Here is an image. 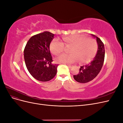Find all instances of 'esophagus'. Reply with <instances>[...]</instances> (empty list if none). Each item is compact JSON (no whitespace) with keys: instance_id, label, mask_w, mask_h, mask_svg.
Wrapping results in <instances>:
<instances>
[{"instance_id":"34e87169","label":"esophagus","mask_w":123,"mask_h":123,"mask_svg":"<svg viewBox=\"0 0 123 123\" xmlns=\"http://www.w3.org/2000/svg\"><path fill=\"white\" fill-rule=\"evenodd\" d=\"M67 66H68V67L70 68H71L72 67V66H71V65H67Z\"/></svg>"}]
</instances>
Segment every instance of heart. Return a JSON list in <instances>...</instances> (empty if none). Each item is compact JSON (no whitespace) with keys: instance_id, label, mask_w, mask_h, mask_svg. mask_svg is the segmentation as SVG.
Wrapping results in <instances>:
<instances>
[{"instance_id":"obj_1","label":"heart","mask_w":123,"mask_h":123,"mask_svg":"<svg viewBox=\"0 0 123 123\" xmlns=\"http://www.w3.org/2000/svg\"><path fill=\"white\" fill-rule=\"evenodd\" d=\"M67 46H72L70 50L71 54H62L56 57L57 62L71 64L79 59L80 62H87L94 57L98 49L96 41L91 38H86L80 35H73L63 38ZM64 43L59 40H55L52 43L51 50L55 54H58L65 50Z\"/></svg>"}]
</instances>
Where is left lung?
<instances>
[{"label": "left lung", "mask_w": 123, "mask_h": 123, "mask_svg": "<svg viewBox=\"0 0 123 123\" xmlns=\"http://www.w3.org/2000/svg\"><path fill=\"white\" fill-rule=\"evenodd\" d=\"M91 36L96 39L98 45L97 53L90 62L81 66L79 73L73 76L74 79L80 83H86L93 80L99 73L104 64L105 58L104 44L98 37L92 34Z\"/></svg>", "instance_id": "8db88e82"}]
</instances>
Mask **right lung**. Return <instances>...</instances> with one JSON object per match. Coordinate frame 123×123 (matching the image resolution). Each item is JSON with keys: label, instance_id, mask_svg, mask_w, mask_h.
Wrapping results in <instances>:
<instances>
[{"label": "right lung", "instance_id": "right-lung-1", "mask_svg": "<svg viewBox=\"0 0 123 123\" xmlns=\"http://www.w3.org/2000/svg\"><path fill=\"white\" fill-rule=\"evenodd\" d=\"M54 34L44 32L33 36L26 44L24 58L27 68L36 80L48 81L57 73L59 65L53 64L50 51V44Z\"/></svg>", "mask_w": 123, "mask_h": 123}]
</instances>
